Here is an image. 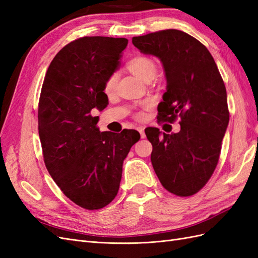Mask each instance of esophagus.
Segmentation results:
<instances>
[{"mask_svg":"<svg viewBox=\"0 0 258 258\" xmlns=\"http://www.w3.org/2000/svg\"><path fill=\"white\" fill-rule=\"evenodd\" d=\"M137 129H138V131L140 132V135H141V138H145V132H144V128H143V127H138Z\"/></svg>","mask_w":258,"mask_h":258,"instance_id":"obj_1","label":"esophagus"}]
</instances>
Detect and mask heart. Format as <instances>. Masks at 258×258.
<instances>
[{
  "label": "heart",
  "mask_w": 258,
  "mask_h": 258,
  "mask_svg": "<svg viewBox=\"0 0 258 258\" xmlns=\"http://www.w3.org/2000/svg\"><path fill=\"white\" fill-rule=\"evenodd\" d=\"M128 68L132 73L142 81H145L146 77H148L151 74H155V71H156L154 62L146 57H137L135 59H132L128 63ZM116 81H117V74L112 73L105 81L104 91L105 92L113 91L116 86ZM138 117L139 118H142L143 113L140 112L138 114Z\"/></svg>",
  "instance_id": "1"
}]
</instances>
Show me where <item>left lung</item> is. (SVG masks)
<instances>
[{
  "label": "left lung",
  "instance_id": "1",
  "mask_svg": "<svg viewBox=\"0 0 258 258\" xmlns=\"http://www.w3.org/2000/svg\"><path fill=\"white\" fill-rule=\"evenodd\" d=\"M132 44L158 57L165 69L167 91L158 105V123L179 118L181 124L179 132L171 135L145 129L153 145V168L168 191L192 196L208 183L220 159L229 122L224 81L206 46L183 31L136 36Z\"/></svg>",
  "mask_w": 258,
  "mask_h": 258
}]
</instances>
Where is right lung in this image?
Wrapping results in <instances>:
<instances>
[{
    "mask_svg": "<svg viewBox=\"0 0 258 258\" xmlns=\"http://www.w3.org/2000/svg\"><path fill=\"white\" fill-rule=\"evenodd\" d=\"M127 44L123 37L77 38L54 56L42 86L37 120L45 166L61 191L86 210L114 200L123 159L140 140L134 129L100 132L91 114L106 106L104 84Z\"/></svg>",
    "mask_w": 258,
    "mask_h": 258,
    "instance_id": "right-lung-1",
    "label": "right lung"
}]
</instances>
